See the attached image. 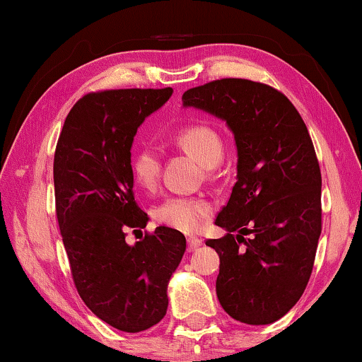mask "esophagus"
<instances>
[{"label":"esophagus","instance_id":"esophagus-1","mask_svg":"<svg viewBox=\"0 0 362 362\" xmlns=\"http://www.w3.org/2000/svg\"><path fill=\"white\" fill-rule=\"evenodd\" d=\"M202 245V240L197 239V237H187V249L196 250L197 247Z\"/></svg>","mask_w":362,"mask_h":362}]
</instances>
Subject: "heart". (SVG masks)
Masks as SVG:
<instances>
[{"mask_svg":"<svg viewBox=\"0 0 362 362\" xmlns=\"http://www.w3.org/2000/svg\"><path fill=\"white\" fill-rule=\"evenodd\" d=\"M176 145L191 156H194L202 166L212 168L221 161L224 145L214 128L194 123L182 127L175 135ZM161 163L158 153L153 148H141L132 158L133 180L143 189H155L160 180ZM212 214V206L204 197L196 196H171L161 201L155 209L153 217L160 224L181 232H196L202 222Z\"/></svg>","mask_w":362,"mask_h":362,"instance_id":"1","label":"heart"}]
</instances>
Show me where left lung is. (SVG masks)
Wrapping results in <instances>:
<instances>
[{"mask_svg": "<svg viewBox=\"0 0 362 362\" xmlns=\"http://www.w3.org/2000/svg\"><path fill=\"white\" fill-rule=\"evenodd\" d=\"M182 105L222 118L234 133L237 182L207 239L221 265L222 308L247 325H270L308 285L321 234V171L303 118L267 83L221 78L182 93Z\"/></svg>", "mask_w": 362, "mask_h": 362, "instance_id": "obj_1", "label": "left lung"}]
</instances>
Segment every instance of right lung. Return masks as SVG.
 <instances>
[{"mask_svg":"<svg viewBox=\"0 0 362 362\" xmlns=\"http://www.w3.org/2000/svg\"><path fill=\"white\" fill-rule=\"evenodd\" d=\"M171 93H87L69 112L54 155L56 214L74 284L93 315L125 333L163 320L168 281L186 250L185 235L165 226L135 245L125 242L128 229L148 222L133 196V136Z\"/></svg>","mask_w":362,"mask_h":362,"instance_id":"obj_1","label":"right lung"}]
</instances>
